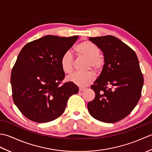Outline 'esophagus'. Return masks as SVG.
<instances>
[{
	"mask_svg": "<svg viewBox=\"0 0 152 152\" xmlns=\"http://www.w3.org/2000/svg\"><path fill=\"white\" fill-rule=\"evenodd\" d=\"M86 89L85 88H79V91L80 92H82V91H84Z\"/></svg>",
	"mask_w": 152,
	"mask_h": 152,
	"instance_id": "1",
	"label": "esophagus"
}]
</instances>
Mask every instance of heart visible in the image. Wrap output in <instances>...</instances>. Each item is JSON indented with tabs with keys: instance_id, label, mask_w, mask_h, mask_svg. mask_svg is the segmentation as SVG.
Instances as JSON below:
<instances>
[{
	"instance_id": "b5f03b06",
	"label": "heart",
	"mask_w": 152,
	"mask_h": 152,
	"mask_svg": "<svg viewBox=\"0 0 152 152\" xmlns=\"http://www.w3.org/2000/svg\"><path fill=\"white\" fill-rule=\"evenodd\" d=\"M77 56L89 61L88 69L99 72L103 66V60L100 57V50L95 45L89 41L80 42L74 48ZM61 69L65 74H70L74 70V59L70 51L64 53L60 59ZM69 81L80 87H86L91 84L95 80V75L92 71L85 74L74 73L68 77Z\"/></svg>"
}]
</instances>
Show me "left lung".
I'll return each instance as SVG.
<instances>
[{"instance_id":"obj_1","label":"left lung","mask_w":152,"mask_h":152,"mask_svg":"<svg viewBox=\"0 0 152 152\" xmlns=\"http://www.w3.org/2000/svg\"><path fill=\"white\" fill-rule=\"evenodd\" d=\"M103 52L104 64L91 89L95 97L88 109L93 118L115 123L133 111L141 96L144 78L134 50L118 38L90 37Z\"/></svg>"}]
</instances>
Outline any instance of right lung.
Wrapping results in <instances>:
<instances>
[{"mask_svg": "<svg viewBox=\"0 0 152 152\" xmlns=\"http://www.w3.org/2000/svg\"><path fill=\"white\" fill-rule=\"evenodd\" d=\"M78 38L47 35L28 42L19 53L11 73L12 98L30 120H54L64 112L70 96L78 93L74 83H62L65 74L60 64Z\"/></svg>", "mask_w": 152, "mask_h": 152, "instance_id": "1", "label": "right lung"}]
</instances>
